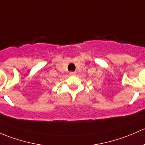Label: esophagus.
<instances>
[{
	"label": "esophagus",
	"mask_w": 145,
	"mask_h": 145,
	"mask_svg": "<svg viewBox=\"0 0 145 145\" xmlns=\"http://www.w3.org/2000/svg\"><path fill=\"white\" fill-rule=\"evenodd\" d=\"M75 73L76 72H70V74H71V75H74V74H75Z\"/></svg>",
	"instance_id": "obj_1"
}]
</instances>
